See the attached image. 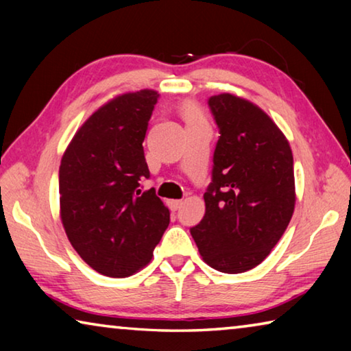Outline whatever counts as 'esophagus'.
Instances as JSON below:
<instances>
[{
    "label": "esophagus",
    "mask_w": 351,
    "mask_h": 351,
    "mask_svg": "<svg viewBox=\"0 0 351 351\" xmlns=\"http://www.w3.org/2000/svg\"><path fill=\"white\" fill-rule=\"evenodd\" d=\"M181 206H182V201L181 199H170L169 201V207H170L171 210H178Z\"/></svg>",
    "instance_id": "esophagus-1"
}]
</instances>
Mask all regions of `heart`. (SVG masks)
I'll use <instances>...</instances> for the list:
<instances>
[{"instance_id":"b5f03b06","label":"heart","mask_w":351,"mask_h":351,"mask_svg":"<svg viewBox=\"0 0 351 351\" xmlns=\"http://www.w3.org/2000/svg\"><path fill=\"white\" fill-rule=\"evenodd\" d=\"M182 111H184V116L187 119V123H192V122H203V112L198 108L195 104H186L182 106Z\"/></svg>"}]
</instances>
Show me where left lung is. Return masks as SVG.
I'll return each instance as SVG.
<instances>
[{
	"instance_id": "left-lung-1",
	"label": "left lung",
	"mask_w": 351,
	"mask_h": 351,
	"mask_svg": "<svg viewBox=\"0 0 351 351\" xmlns=\"http://www.w3.org/2000/svg\"><path fill=\"white\" fill-rule=\"evenodd\" d=\"M209 106L221 136L206 213L190 234L210 268L240 274L268 257L291 221L293 152L276 122L249 100L223 93Z\"/></svg>"
}]
</instances>
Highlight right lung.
I'll return each instance as SVG.
<instances>
[{"mask_svg": "<svg viewBox=\"0 0 351 351\" xmlns=\"http://www.w3.org/2000/svg\"><path fill=\"white\" fill-rule=\"evenodd\" d=\"M158 96L141 90L108 100L83 122L62 156L64 232L102 276L122 278L144 268L170 223L154 189H139L141 178L150 176L142 142Z\"/></svg>", "mask_w": 351, "mask_h": 351, "instance_id": "1", "label": "right lung"}]
</instances>
